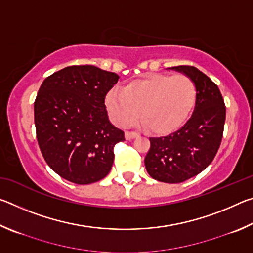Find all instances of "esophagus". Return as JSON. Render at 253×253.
<instances>
[{"mask_svg": "<svg viewBox=\"0 0 253 253\" xmlns=\"http://www.w3.org/2000/svg\"><path fill=\"white\" fill-rule=\"evenodd\" d=\"M138 136L139 135L137 134V132H135V131H126L125 132V137H126L127 140L134 139V138H136V137H138Z\"/></svg>", "mask_w": 253, "mask_h": 253, "instance_id": "obj_1", "label": "esophagus"}]
</instances>
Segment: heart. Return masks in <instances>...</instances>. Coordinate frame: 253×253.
<instances>
[{
    "label": "heart",
    "mask_w": 253,
    "mask_h": 253,
    "mask_svg": "<svg viewBox=\"0 0 253 253\" xmlns=\"http://www.w3.org/2000/svg\"><path fill=\"white\" fill-rule=\"evenodd\" d=\"M196 101V87L187 76L151 75L114 88L107 93L109 117L118 126H127L142 116L144 124L157 134L179 127L190 116Z\"/></svg>",
    "instance_id": "b5f03b06"
}]
</instances>
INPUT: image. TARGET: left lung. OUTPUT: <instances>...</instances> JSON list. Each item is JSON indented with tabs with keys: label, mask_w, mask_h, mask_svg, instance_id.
<instances>
[{
	"label": "left lung",
	"mask_w": 253,
	"mask_h": 253,
	"mask_svg": "<svg viewBox=\"0 0 253 253\" xmlns=\"http://www.w3.org/2000/svg\"><path fill=\"white\" fill-rule=\"evenodd\" d=\"M172 69L195 84L193 114L178 130L149 138L151 148L144 162L147 173L156 181L181 183L200 174L215 157L223 137L225 105L220 89L202 71L192 66Z\"/></svg>",
	"instance_id": "1"
}]
</instances>
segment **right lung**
<instances>
[{"label":"right lung","instance_id":"right-lung-1","mask_svg":"<svg viewBox=\"0 0 253 253\" xmlns=\"http://www.w3.org/2000/svg\"><path fill=\"white\" fill-rule=\"evenodd\" d=\"M119 79L95 66H70L42 83L34 101L37 139L51 169L67 181L91 184L110 172L124 131L109 122L105 98Z\"/></svg>","mask_w":253,"mask_h":253}]
</instances>
